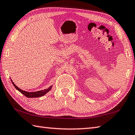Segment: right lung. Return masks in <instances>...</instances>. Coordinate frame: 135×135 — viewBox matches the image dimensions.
I'll use <instances>...</instances> for the list:
<instances>
[{
    "label": "right lung",
    "instance_id": "1",
    "mask_svg": "<svg viewBox=\"0 0 135 135\" xmlns=\"http://www.w3.org/2000/svg\"><path fill=\"white\" fill-rule=\"evenodd\" d=\"M11 81L13 84V85H14V86L15 87L16 89L17 90H18V91L20 92L21 93L23 94L24 95H25L26 97H28V98H37V97H40L43 96L45 94H46L49 91L51 90V89L52 88V86H50L49 88L45 89H44V90L30 92L23 91V90H22V89H20L18 87H17L16 85H15L12 80H11Z\"/></svg>",
    "mask_w": 135,
    "mask_h": 135
}]
</instances>
